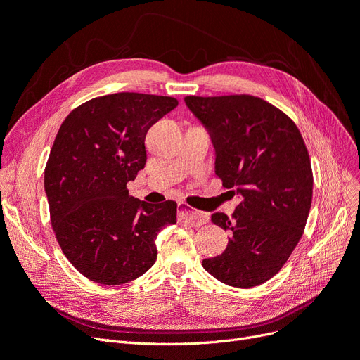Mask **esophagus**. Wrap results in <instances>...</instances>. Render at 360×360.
<instances>
[{
    "label": "esophagus",
    "mask_w": 360,
    "mask_h": 360,
    "mask_svg": "<svg viewBox=\"0 0 360 360\" xmlns=\"http://www.w3.org/2000/svg\"><path fill=\"white\" fill-rule=\"evenodd\" d=\"M179 207H180V210H179V222L180 224L191 225V226H201V225L209 222V214L207 213L193 210L183 202H180Z\"/></svg>",
    "instance_id": "1"
}]
</instances>
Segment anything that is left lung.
I'll use <instances>...</instances> for the list:
<instances>
[{"label": "left lung", "mask_w": 360, "mask_h": 360, "mask_svg": "<svg viewBox=\"0 0 360 360\" xmlns=\"http://www.w3.org/2000/svg\"><path fill=\"white\" fill-rule=\"evenodd\" d=\"M184 103L210 135L216 176L242 200L231 219L212 214L230 238L202 267L231 287L263 284L285 264L307 225L314 184L307 146L292 120L259 97L186 96Z\"/></svg>", "instance_id": "8db88e82"}]
</instances>
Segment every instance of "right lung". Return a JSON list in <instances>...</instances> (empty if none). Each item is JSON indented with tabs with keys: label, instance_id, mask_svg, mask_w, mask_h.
Returning <instances> with one entry per match:
<instances>
[{
	"label": "right lung",
	"instance_id": "obj_1",
	"mask_svg": "<svg viewBox=\"0 0 360 360\" xmlns=\"http://www.w3.org/2000/svg\"><path fill=\"white\" fill-rule=\"evenodd\" d=\"M179 105L168 96L96 97L64 120L45 168L51 224L64 255L90 281L122 285L158 258L156 237L177 222V202L130 197L146 167V135Z\"/></svg>",
	"mask_w": 360,
	"mask_h": 360
}]
</instances>
